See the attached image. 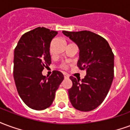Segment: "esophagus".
<instances>
[{
  "mask_svg": "<svg viewBox=\"0 0 130 130\" xmlns=\"http://www.w3.org/2000/svg\"><path fill=\"white\" fill-rule=\"evenodd\" d=\"M64 78H65V79H68V78H69V76H68V75H67L66 74H64Z\"/></svg>",
  "mask_w": 130,
  "mask_h": 130,
  "instance_id": "obj_1",
  "label": "esophagus"
}]
</instances>
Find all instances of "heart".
Segmentation results:
<instances>
[{
	"instance_id": "obj_1",
	"label": "heart",
	"mask_w": 130,
	"mask_h": 130,
	"mask_svg": "<svg viewBox=\"0 0 130 130\" xmlns=\"http://www.w3.org/2000/svg\"><path fill=\"white\" fill-rule=\"evenodd\" d=\"M62 68H65V65H62Z\"/></svg>"
}]
</instances>
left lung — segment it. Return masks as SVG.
<instances>
[{
    "mask_svg": "<svg viewBox=\"0 0 130 130\" xmlns=\"http://www.w3.org/2000/svg\"><path fill=\"white\" fill-rule=\"evenodd\" d=\"M62 33L77 44V66L86 72L82 80L70 77L72 82L68 90L70 101L77 110L90 111L100 106L109 93L113 79L114 55L107 41L94 32L63 30Z\"/></svg>",
    "mask_w": 130,
    "mask_h": 130,
    "instance_id": "8db88e82",
    "label": "left lung"
}]
</instances>
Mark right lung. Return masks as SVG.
Wrapping results in <instances>:
<instances>
[{
    "label": "right lung",
    "instance_id": "right-lung-1",
    "mask_svg": "<svg viewBox=\"0 0 130 130\" xmlns=\"http://www.w3.org/2000/svg\"><path fill=\"white\" fill-rule=\"evenodd\" d=\"M57 31L44 27L24 34L14 52V79L20 98L27 106L43 110L51 106L55 92L64 79L59 71L49 77L42 72L51 64L50 44Z\"/></svg>",
    "mask_w": 130,
    "mask_h": 130
}]
</instances>
